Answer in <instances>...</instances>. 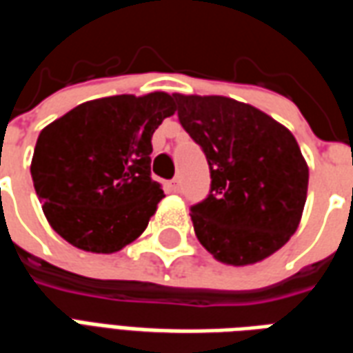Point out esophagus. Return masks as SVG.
Segmentation results:
<instances>
[{"label":"esophagus","mask_w":353,"mask_h":353,"mask_svg":"<svg viewBox=\"0 0 353 353\" xmlns=\"http://www.w3.org/2000/svg\"><path fill=\"white\" fill-rule=\"evenodd\" d=\"M168 189L172 192H179V191H181V181H179L177 177H176V179H172V181L168 183Z\"/></svg>","instance_id":"esophagus-1"}]
</instances>
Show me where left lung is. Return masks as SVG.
<instances>
[{"mask_svg":"<svg viewBox=\"0 0 353 353\" xmlns=\"http://www.w3.org/2000/svg\"><path fill=\"white\" fill-rule=\"evenodd\" d=\"M179 123L206 154L212 189L191 208L199 242L225 265H255L303 217L308 164L295 136L244 101L174 94Z\"/></svg>","mask_w":353,"mask_h":353,"instance_id":"obj_1","label":"left lung"}]
</instances>
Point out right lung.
<instances>
[{"instance_id":"add662e5","label":"right lung","mask_w":353,"mask_h":353,"mask_svg":"<svg viewBox=\"0 0 353 353\" xmlns=\"http://www.w3.org/2000/svg\"><path fill=\"white\" fill-rule=\"evenodd\" d=\"M176 109L166 92L121 94L85 101L43 128L30 172L65 242L115 253L147 229L164 196L151 179V138Z\"/></svg>"}]
</instances>
